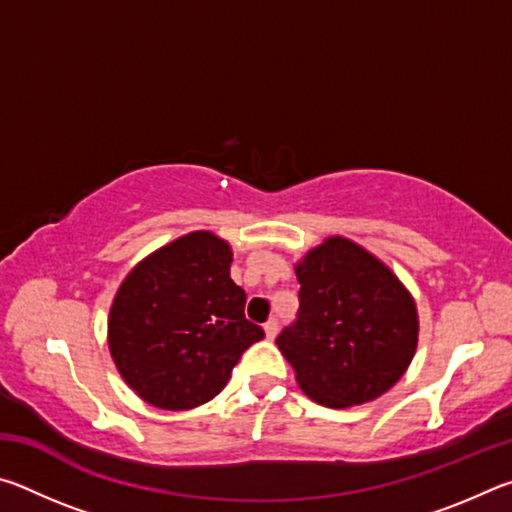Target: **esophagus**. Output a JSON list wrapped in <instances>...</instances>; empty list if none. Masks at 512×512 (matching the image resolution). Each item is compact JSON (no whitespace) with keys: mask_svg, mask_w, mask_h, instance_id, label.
I'll return each mask as SVG.
<instances>
[{"mask_svg":"<svg viewBox=\"0 0 512 512\" xmlns=\"http://www.w3.org/2000/svg\"><path fill=\"white\" fill-rule=\"evenodd\" d=\"M277 327H280V320H277V318L266 320V325H264L266 339H275V334H277Z\"/></svg>","mask_w":512,"mask_h":512,"instance_id":"1","label":"esophagus"}]
</instances>
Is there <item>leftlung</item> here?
Masks as SVG:
<instances>
[{"label":"left lung","instance_id":"8db88e82","mask_svg":"<svg viewBox=\"0 0 512 512\" xmlns=\"http://www.w3.org/2000/svg\"><path fill=\"white\" fill-rule=\"evenodd\" d=\"M300 307L277 348L311 400L343 409L386 393L418 345L415 302L368 250L327 239L296 266Z\"/></svg>","mask_w":512,"mask_h":512}]
</instances>
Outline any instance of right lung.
<instances>
[{"mask_svg":"<svg viewBox=\"0 0 512 512\" xmlns=\"http://www.w3.org/2000/svg\"><path fill=\"white\" fill-rule=\"evenodd\" d=\"M232 253L212 232H192L137 264L108 320L121 377L158 409L185 411L228 384L264 329L244 314L246 291L230 277Z\"/></svg>","mask_w":512,"mask_h":512,"instance_id":"right-lung-1","label":"right lung"}]
</instances>
